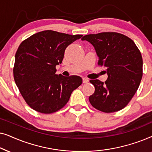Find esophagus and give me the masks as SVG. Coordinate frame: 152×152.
Returning <instances> with one entry per match:
<instances>
[{
    "label": "esophagus",
    "mask_w": 152,
    "mask_h": 152,
    "mask_svg": "<svg viewBox=\"0 0 152 152\" xmlns=\"http://www.w3.org/2000/svg\"><path fill=\"white\" fill-rule=\"evenodd\" d=\"M89 82V80L87 78H83V83L84 84H86V83H88Z\"/></svg>",
    "instance_id": "obj_1"
}]
</instances>
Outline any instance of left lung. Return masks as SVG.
I'll return each mask as SVG.
<instances>
[{
    "instance_id": "obj_1",
    "label": "left lung",
    "mask_w": 152,
    "mask_h": 152,
    "mask_svg": "<svg viewBox=\"0 0 152 152\" xmlns=\"http://www.w3.org/2000/svg\"><path fill=\"white\" fill-rule=\"evenodd\" d=\"M93 45L98 64L105 67L108 78L104 83L91 80L95 92L89 97L91 105L104 113L125 107L138 90L142 77V58L130 38L117 32L88 34L82 39Z\"/></svg>"
}]
</instances>
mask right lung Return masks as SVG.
<instances>
[{
    "instance_id": "obj_1",
    "label": "right lung",
    "mask_w": 152,
    "mask_h": 152,
    "mask_svg": "<svg viewBox=\"0 0 152 152\" xmlns=\"http://www.w3.org/2000/svg\"><path fill=\"white\" fill-rule=\"evenodd\" d=\"M82 37L45 30L20 43L15 55L14 77L32 109L42 113L59 111L82 84L80 76L56 74V66L61 64L66 48Z\"/></svg>"
}]
</instances>
